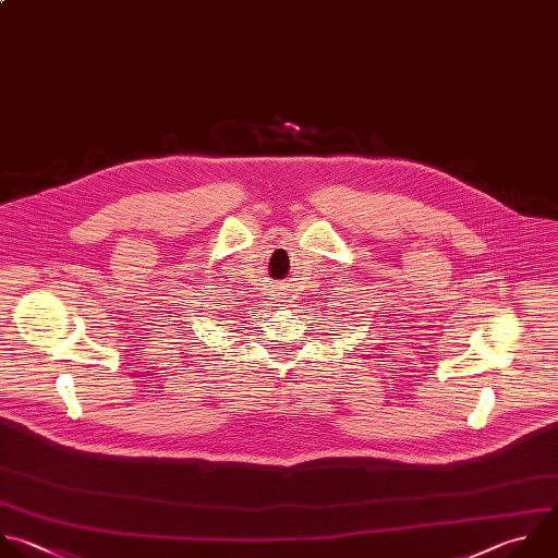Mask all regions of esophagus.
Listing matches in <instances>:
<instances>
[{
  "label": "esophagus",
  "mask_w": 558,
  "mask_h": 558,
  "mask_svg": "<svg viewBox=\"0 0 558 558\" xmlns=\"http://www.w3.org/2000/svg\"><path fill=\"white\" fill-rule=\"evenodd\" d=\"M274 300H276V302H280V304L284 306V304L289 302V293H284L282 289H276V291H274Z\"/></svg>",
  "instance_id": "obj_1"
}]
</instances>
